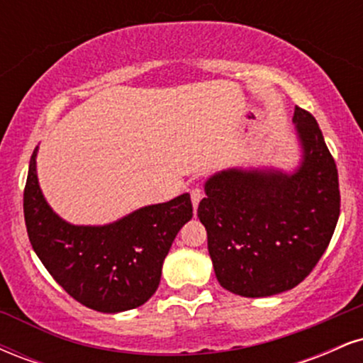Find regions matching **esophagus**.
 I'll list each match as a JSON object with an SVG mask.
<instances>
[{
  "label": "esophagus",
  "instance_id": "obj_1",
  "mask_svg": "<svg viewBox=\"0 0 363 363\" xmlns=\"http://www.w3.org/2000/svg\"><path fill=\"white\" fill-rule=\"evenodd\" d=\"M203 196H205V193H203L201 187H194V189L191 191V203H193L194 210H198V205L203 199Z\"/></svg>",
  "mask_w": 363,
  "mask_h": 363
}]
</instances>
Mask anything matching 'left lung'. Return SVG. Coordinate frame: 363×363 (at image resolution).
<instances>
[{"label": "left lung", "mask_w": 363, "mask_h": 363, "mask_svg": "<svg viewBox=\"0 0 363 363\" xmlns=\"http://www.w3.org/2000/svg\"><path fill=\"white\" fill-rule=\"evenodd\" d=\"M294 170L230 167L205 182L198 218L216 280L257 298L297 286L326 251L340 216L338 170L319 124L295 107Z\"/></svg>", "instance_id": "left-lung-1"}]
</instances>
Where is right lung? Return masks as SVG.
<instances>
[{"label": "right lung", "instance_id": "add662e5", "mask_svg": "<svg viewBox=\"0 0 363 363\" xmlns=\"http://www.w3.org/2000/svg\"><path fill=\"white\" fill-rule=\"evenodd\" d=\"M35 147L28 164L23 215L32 247L51 277L90 309L116 314L155 294L177 232L193 218L189 194L148 205L106 225H73L45 201Z\"/></svg>", "mask_w": 363, "mask_h": 363}]
</instances>
